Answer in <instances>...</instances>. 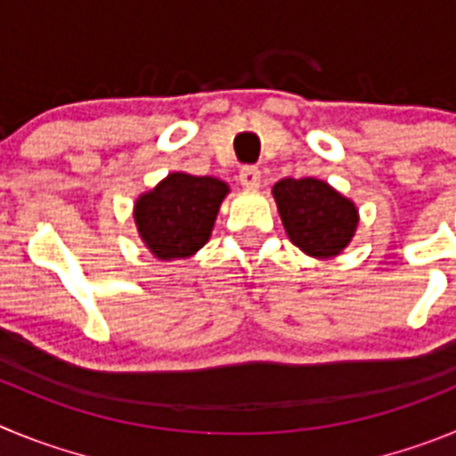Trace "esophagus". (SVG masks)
Wrapping results in <instances>:
<instances>
[{
	"instance_id": "1",
	"label": "esophagus",
	"mask_w": 456,
	"mask_h": 456,
	"mask_svg": "<svg viewBox=\"0 0 456 456\" xmlns=\"http://www.w3.org/2000/svg\"><path fill=\"white\" fill-rule=\"evenodd\" d=\"M240 183L244 189H257L260 187V171L256 167H244L240 171Z\"/></svg>"
}]
</instances>
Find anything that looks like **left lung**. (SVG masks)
Masks as SVG:
<instances>
[{"instance_id":"obj_1","label":"left lung","mask_w":456,"mask_h":456,"mask_svg":"<svg viewBox=\"0 0 456 456\" xmlns=\"http://www.w3.org/2000/svg\"><path fill=\"white\" fill-rule=\"evenodd\" d=\"M273 200L289 241L313 257H333L352 241L358 209L331 184L315 178H285L273 184Z\"/></svg>"}]
</instances>
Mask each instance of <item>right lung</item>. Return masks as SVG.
Instances as JSON below:
<instances>
[{
	"mask_svg": "<svg viewBox=\"0 0 456 456\" xmlns=\"http://www.w3.org/2000/svg\"><path fill=\"white\" fill-rule=\"evenodd\" d=\"M228 184L209 175L168 173L134 203L139 237L159 260L189 257L212 235Z\"/></svg>",
	"mask_w": 456,
	"mask_h": 456,
	"instance_id": "obj_1",
	"label": "right lung"
}]
</instances>
